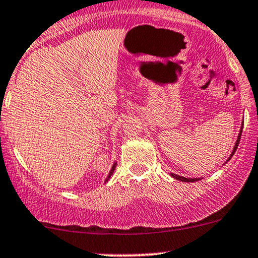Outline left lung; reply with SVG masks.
I'll return each instance as SVG.
<instances>
[{
  "mask_svg": "<svg viewBox=\"0 0 258 258\" xmlns=\"http://www.w3.org/2000/svg\"><path fill=\"white\" fill-rule=\"evenodd\" d=\"M241 132H242V126H241V128H240V134H239V136H237V140H236V142H235V146H234V149H233V152H231V154H230V157L228 158V160L226 161H229V159H230L231 157H233L234 155V153H235V151H236V148H237V146H239V142H240V137H241ZM225 161V163H226ZM171 176L174 177V179H176V180H179V181H183V182H194V181H198L200 179H189V177H185V176H180V175H176V174H172L171 172Z\"/></svg>",
  "mask_w": 258,
  "mask_h": 258,
  "instance_id": "obj_1",
  "label": "left lung"
}]
</instances>
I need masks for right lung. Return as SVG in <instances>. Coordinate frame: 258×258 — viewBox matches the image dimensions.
Returning a JSON list of instances; mask_svg holds the SVG:
<instances>
[{"instance_id": "obj_1", "label": "right lung", "mask_w": 258, "mask_h": 258, "mask_svg": "<svg viewBox=\"0 0 258 258\" xmlns=\"http://www.w3.org/2000/svg\"><path fill=\"white\" fill-rule=\"evenodd\" d=\"M116 164L117 163H114L112 164V166H111V170H110V172H109V175H107V177H106V180H105V182L107 180L110 179V177H111V175H112V172H114V170H115V168H116Z\"/></svg>"}]
</instances>
